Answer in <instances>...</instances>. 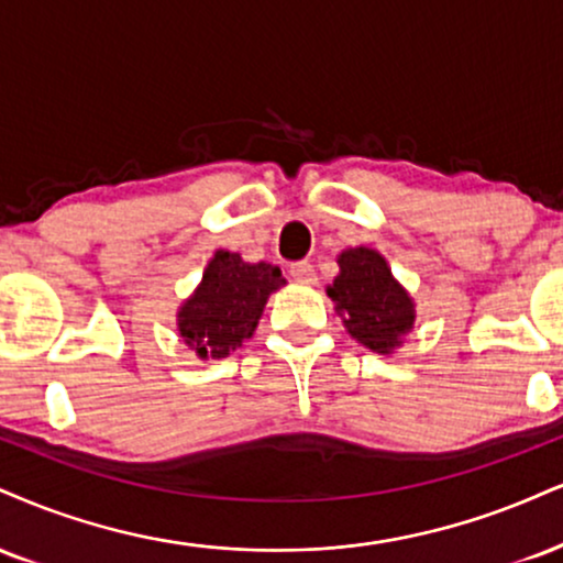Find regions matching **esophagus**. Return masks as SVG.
Listing matches in <instances>:
<instances>
[{
	"instance_id": "obj_1",
	"label": "esophagus",
	"mask_w": 563,
	"mask_h": 563,
	"mask_svg": "<svg viewBox=\"0 0 563 563\" xmlns=\"http://www.w3.org/2000/svg\"><path fill=\"white\" fill-rule=\"evenodd\" d=\"M288 269H290V277L303 283V286H311V283H317V273H314V267H311L309 262H294Z\"/></svg>"
}]
</instances>
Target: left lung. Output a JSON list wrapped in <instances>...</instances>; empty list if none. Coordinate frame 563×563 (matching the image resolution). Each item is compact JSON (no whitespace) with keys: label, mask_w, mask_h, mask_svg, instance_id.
I'll use <instances>...</instances> for the list:
<instances>
[{"label":"left lung","mask_w":563,"mask_h":563,"mask_svg":"<svg viewBox=\"0 0 563 563\" xmlns=\"http://www.w3.org/2000/svg\"><path fill=\"white\" fill-rule=\"evenodd\" d=\"M338 264L341 275L328 288V296L346 314L343 322L349 333L377 354H390L415 324L409 294L393 280L388 264L372 249H349Z\"/></svg>","instance_id":"8db88e82"}]
</instances>
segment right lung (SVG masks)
<instances>
[{
	"label": "right lung",
	"mask_w": 563,
	"mask_h": 563,
	"mask_svg": "<svg viewBox=\"0 0 563 563\" xmlns=\"http://www.w3.org/2000/svg\"><path fill=\"white\" fill-rule=\"evenodd\" d=\"M283 283L286 280L275 264H249L239 254L217 252L201 286L180 307V338L201 358L228 356L252 338L267 296Z\"/></svg>",
	"instance_id": "add662e5"
}]
</instances>
